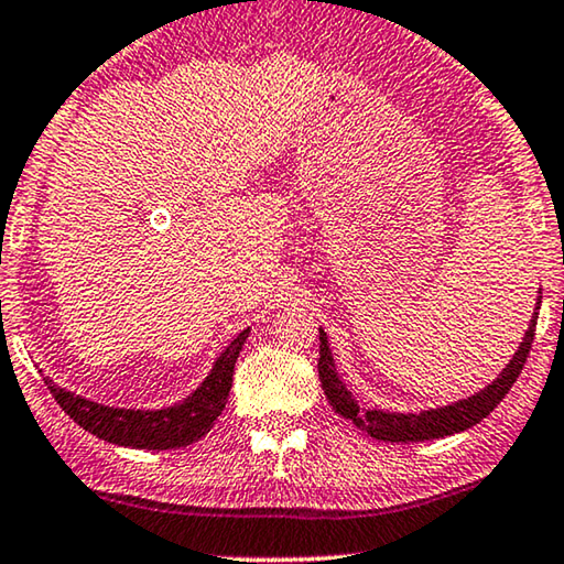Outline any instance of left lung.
I'll return each mask as SVG.
<instances>
[{"label": "left lung", "mask_w": 564, "mask_h": 564, "mask_svg": "<svg viewBox=\"0 0 564 564\" xmlns=\"http://www.w3.org/2000/svg\"><path fill=\"white\" fill-rule=\"evenodd\" d=\"M540 304L542 296H536V306L532 311V322H529L524 332V339L514 351V357L509 359V365L501 369L497 380L486 384V388L478 390L476 394H470V398L451 402V405L420 410V413H390V410L359 405L355 394L347 390V384H344L339 380V375H336L329 339H326L324 329H318V380H322L326 400L332 402L336 413L351 420L359 431H365L367 435H372V438L384 443H420L468 431V427L481 423V420L503 400V394L511 390V384L517 382V377L522 372L529 357V349H532Z\"/></svg>", "instance_id": "1"}]
</instances>
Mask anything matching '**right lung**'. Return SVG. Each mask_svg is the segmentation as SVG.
<instances>
[{"label":"right lung","instance_id":"add662e5","mask_svg":"<svg viewBox=\"0 0 564 564\" xmlns=\"http://www.w3.org/2000/svg\"><path fill=\"white\" fill-rule=\"evenodd\" d=\"M250 329H242L230 347L215 359L213 369L199 388L187 398L162 410H133V408H108L86 400L83 394L57 388L45 377L47 390L53 392L67 415L78 423L83 431L94 433L96 438L126 445V448L141 451H172L199 441L209 433L215 420L220 417L232 388V372L238 355L246 344Z\"/></svg>","mask_w":564,"mask_h":564}]
</instances>
